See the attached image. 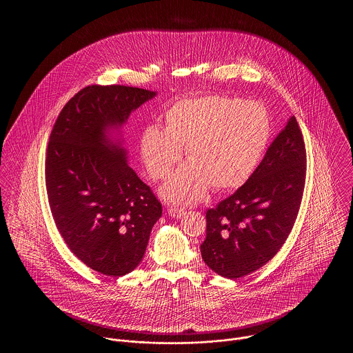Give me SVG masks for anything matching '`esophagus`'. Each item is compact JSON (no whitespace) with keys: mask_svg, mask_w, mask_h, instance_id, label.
Listing matches in <instances>:
<instances>
[{"mask_svg":"<svg viewBox=\"0 0 353 353\" xmlns=\"http://www.w3.org/2000/svg\"><path fill=\"white\" fill-rule=\"evenodd\" d=\"M168 213L172 217H174V219H181V217H184L185 214H186V210L181 209V208L170 206L168 209Z\"/></svg>","mask_w":353,"mask_h":353,"instance_id":"34e87169","label":"esophagus"}]
</instances>
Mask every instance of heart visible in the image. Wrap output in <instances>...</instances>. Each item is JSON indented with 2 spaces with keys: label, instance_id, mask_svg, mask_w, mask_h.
Here are the masks:
<instances>
[{
  "label": "heart",
  "instance_id": "obj_1",
  "mask_svg": "<svg viewBox=\"0 0 353 353\" xmlns=\"http://www.w3.org/2000/svg\"><path fill=\"white\" fill-rule=\"evenodd\" d=\"M165 130L151 125L140 137V153L148 174L163 180L181 160L163 188L169 201L190 203L209 185L228 190L243 184L262 160L271 137L268 110L255 101L225 95H202L173 103L164 114Z\"/></svg>",
  "mask_w": 353,
  "mask_h": 353
}]
</instances>
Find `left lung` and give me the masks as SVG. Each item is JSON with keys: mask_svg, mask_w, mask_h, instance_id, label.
Here are the masks:
<instances>
[{"mask_svg": "<svg viewBox=\"0 0 353 353\" xmlns=\"http://www.w3.org/2000/svg\"><path fill=\"white\" fill-rule=\"evenodd\" d=\"M305 172L304 139L296 119L291 117L248 181L206 212L203 262L230 279L265 266L294 228Z\"/></svg>", "mask_w": 353, "mask_h": 353, "instance_id": "left-lung-1", "label": "left lung"}]
</instances>
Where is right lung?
Listing matches in <instances>:
<instances>
[{
    "instance_id": "right-lung-1",
    "label": "right lung",
    "mask_w": 353,
    "mask_h": 353,
    "mask_svg": "<svg viewBox=\"0 0 353 353\" xmlns=\"http://www.w3.org/2000/svg\"><path fill=\"white\" fill-rule=\"evenodd\" d=\"M154 95L123 84L87 85L62 108L49 139L45 181L57 229L78 259L107 276L141 262L163 213L107 134Z\"/></svg>"
}]
</instances>
